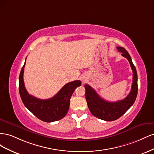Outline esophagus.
I'll list each match as a JSON object with an SVG mask.
<instances>
[{"mask_svg":"<svg viewBox=\"0 0 154 154\" xmlns=\"http://www.w3.org/2000/svg\"><path fill=\"white\" fill-rule=\"evenodd\" d=\"M82 81H83H83H84V80H84V79H83H83H82Z\"/></svg>","mask_w":154,"mask_h":154,"instance_id":"1","label":"esophagus"}]
</instances>
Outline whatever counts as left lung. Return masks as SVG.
Segmentation results:
<instances>
[{
	"label": "left lung",
	"instance_id": "obj_1",
	"mask_svg": "<svg viewBox=\"0 0 154 154\" xmlns=\"http://www.w3.org/2000/svg\"><path fill=\"white\" fill-rule=\"evenodd\" d=\"M117 49L128 60L133 71V82L129 94L122 100L109 102L101 98L90 85H85V98L91 112L95 117L107 122L118 119L123 116L134 104L137 94V74L131 57L125 48L117 47Z\"/></svg>",
	"mask_w": 154,
	"mask_h": 154
}]
</instances>
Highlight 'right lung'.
Listing matches in <instances>:
<instances>
[{"mask_svg": "<svg viewBox=\"0 0 154 154\" xmlns=\"http://www.w3.org/2000/svg\"><path fill=\"white\" fill-rule=\"evenodd\" d=\"M25 64L19 76V92L25 106L36 118L45 122H53L64 118L68 112L72 93L76 88L81 85V82L75 80L67 83L51 98H36L30 95L26 89L23 78Z\"/></svg>", "mask_w": 154, "mask_h": 154, "instance_id": "add662e5", "label": "right lung"}]
</instances>
